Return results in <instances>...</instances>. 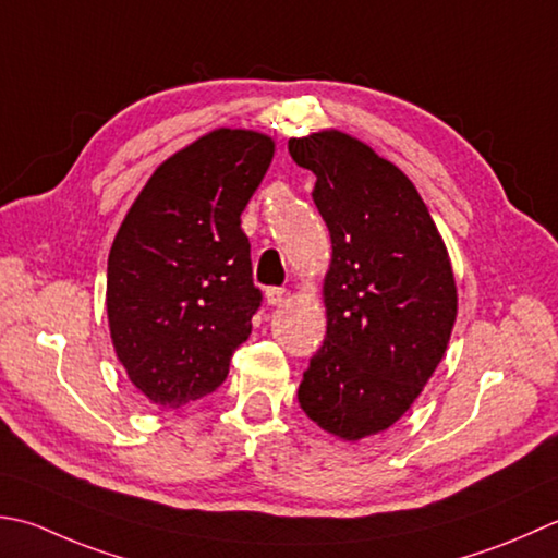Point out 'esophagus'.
Here are the masks:
<instances>
[{"label":"esophagus","instance_id":"esophagus-1","mask_svg":"<svg viewBox=\"0 0 558 558\" xmlns=\"http://www.w3.org/2000/svg\"><path fill=\"white\" fill-rule=\"evenodd\" d=\"M290 292L286 288H268L266 290V304L268 307H280L282 302H288Z\"/></svg>","mask_w":558,"mask_h":558}]
</instances>
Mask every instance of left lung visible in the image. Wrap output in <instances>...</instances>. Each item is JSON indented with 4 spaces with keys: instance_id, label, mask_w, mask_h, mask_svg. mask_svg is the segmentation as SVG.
Returning <instances> with one entry per match:
<instances>
[{
    "instance_id": "8db88e82",
    "label": "left lung",
    "mask_w": 558,
    "mask_h": 558,
    "mask_svg": "<svg viewBox=\"0 0 558 558\" xmlns=\"http://www.w3.org/2000/svg\"><path fill=\"white\" fill-rule=\"evenodd\" d=\"M314 171L329 227L326 338L300 385V407L333 438L385 433L421 397L450 343L457 286L450 254L416 185L397 163L336 128L290 137Z\"/></svg>"
}]
</instances>
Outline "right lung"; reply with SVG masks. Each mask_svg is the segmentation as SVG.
I'll use <instances>...</instances> for the list:
<instances>
[{"label": "right lung", "mask_w": 558, "mask_h": 558, "mask_svg": "<svg viewBox=\"0 0 558 558\" xmlns=\"http://www.w3.org/2000/svg\"><path fill=\"white\" fill-rule=\"evenodd\" d=\"M276 155L270 135L215 128L161 161L108 254L113 351L149 403L210 395L251 333L260 292L242 213Z\"/></svg>", "instance_id": "obj_1"}]
</instances>
